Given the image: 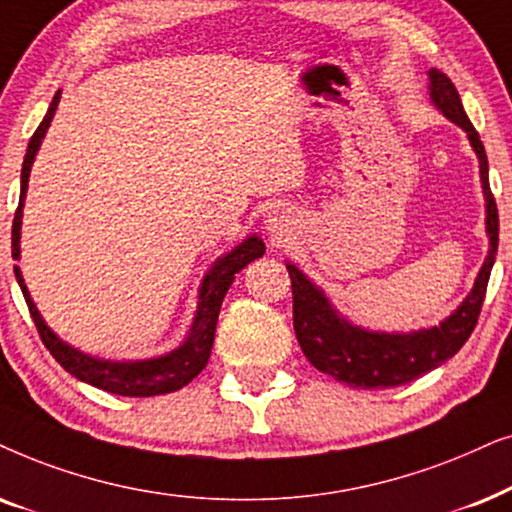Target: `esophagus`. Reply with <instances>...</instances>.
Returning a JSON list of instances; mask_svg holds the SVG:
<instances>
[{
  "mask_svg": "<svg viewBox=\"0 0 512 512\" xmlns=\"http://www.w3.org/2000/svg\"><path fill=\"white\" fill-rule=\"evenodd\" d=\"M285 227H288V220H283V215H278L274 210L267 220V229L271 231V234H283Z\"/></svg>",
  "mask_w": 512,
  "mask_h": 512,
  "instance_id": "1",
  "label": "esophagus"
}]
</instances>
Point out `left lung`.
I'll use <instances>...</instances> for the list:
<instances>
[{"label": "left lung", "mask_w": 512, "mask_h": 512, "mask_svg": "<svg viewBox=\"0 0 512 512\" xmlns=\"http://www.w3.org/2000/svg\"><path fill=\"white\" fill-rule=\"evenodd\" d=\"M428 79H431V84H428L431 102L449 121H454L468 133L470 145L478 154L482 194L487 201L489 252L478 278H475L473 290L463 299L459 309L442 320L440 325L410 332V335L372 332L365 327L351 325L330 304L325 292L316 288L295 264H285L292 281V325H295L297 342L302 346L304 356L316 370L330 374L332 379L351 388H391L407 384V381L419 379L421 374L435 370L445 360L456 356L478 323L489 274H492L496 260V248H499V210H496V201L492 189H489L485 145L463 112L459 91L447 74L433 67V70H428Z\"/></svg>", "instance_id": "1"}]
</instances>
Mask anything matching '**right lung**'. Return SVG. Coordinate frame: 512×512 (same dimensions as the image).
Returning a JSON list of instances; mask_svg holds the SVG:
<instances>
[{"label":"right lung","instance_id":"1","mask_svg":"<svg viewBox=\"0 0 512 512\" xmlns=\"http://www.w3.org/2000/svg\"><path fill=\"white\" fill-rule=\"evenodd\" d=\"M60 102V91L53 95L49 112L42 124H39L37 131L30 138V145H27L23 170H20V201L16 217H13V229H11V255L13 260H20V224H23V203H25V192H27V180H30L32 161L39 152V145H42L46 131H49L53 114H56ZM264 241L260 236H248L241 245H236L234 250L227 252V255L220 257L213 264V269L208 271L206 278H203L199 288V306H196V316L192 323V330H189V337L185 344L177 346L175 351L166 353V356L159 358H147V360H128V363H117V360H102L86 356L63 342L56 332L51 330L49 325L44 323L42 313L34 306L30 292H27V285L23 281V274H20L18 267L16 281L23 290V297L27 302V309H30V316L37 325L39 337L46 349L51 351V356L58 360L60 365L65 367L72 377L79 381H86L95 388H102L107 393L117 395H128V398H149V395H163L180 391L182 386H187L196 374H199L203 367H206L210 358V349H213L215 339V327H217V316H220L222 299L227 295L229 285L234 283V278L243 267H248L252 260L264 255Z\"/></svg>","mask_w":512,"mask_h":512}]
</instances>
